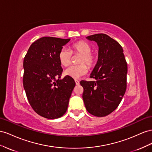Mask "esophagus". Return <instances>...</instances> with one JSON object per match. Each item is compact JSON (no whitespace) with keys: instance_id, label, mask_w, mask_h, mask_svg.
<instances>
[{"instance_id":"34e87169","label":"esophagus","mask_w":152,"mask_h":152,"mask_svg":"<svg viewBox=\"0 0 152 152\" xmlns=\"http://www.w3.org/2000/svg\"><path fill=\"white\" fill-rule=\"evenodd\" d=\"M75 83H76V85H80V81L77 80H75Z\"/></svg>"}]
</instances>
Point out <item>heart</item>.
Returning a JSON list of instances; mask_svg holds the SVG:
<instances>
[{"label": "heart", "instance_id": "1", "mask_svg": "<svg viewBox=\"0 0 152 152\" xmlns=\"http://www.w3.org/2000/svg\"><path fill=\"white\" fill-rule=\"evenodd\" d=\"M92 47L84 41H78L70 46V50L66 48L60 50L58 53L60 64L64 67H67L71 63L72 54L79 55L81 57L78 60V66H71L65 71V75L74 79L80 78L85 75L89 68L95 66L97 62V57L92 53ZM87 65L86 66L85 64Z\"/></svg>", "mask_w": 152, "mask_h": 152}]
</instances>
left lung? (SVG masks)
I'll use <instances>...</instances> for the list:
<instances>
[{"instance_id":"8db88e82","label":"left lung","mask_w":152,"mask_h":152,"mask_svg":"<svg viewBox=\"0 0 152 152\" xmlns=\"http://www.w3.org/2000/svg\"><path fill=\"white\" fill-rule=\"evenodd\" d=\"M99 46L97 64L90 77L95 81H80L86 110L97 117L105 116L115 111L127 88V64L119 43L104 34L86 37Z\"/></svg>"}]
</instances>
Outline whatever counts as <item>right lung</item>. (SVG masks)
Returning a JSON list of instances; mask_svg holds the SVG:
<instances>
[{
  "mask_svg": "<svg viewBox=\"0 0 152 152\" xmlns=\"http://www.w3.org/2000/svg\"><path fill=\"white\" fill-rule=\"evenodd\" d=\"M70 39L43 37L30 45L23 60V84L29 104L48 119L62 116L75 86L72 77L60 79L62 69L58 53Z\"/></svg>",
  "mask_w": 152,
  "mask_h": 152,
  "instance_id": "add662e5",
  "label": "right lung"
}]
</instances>
